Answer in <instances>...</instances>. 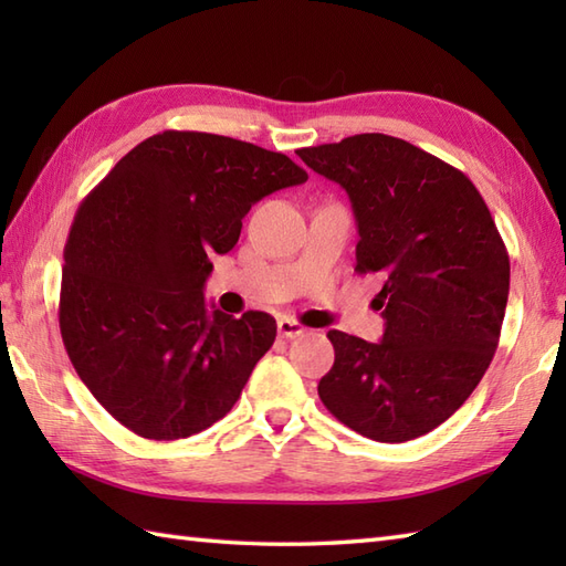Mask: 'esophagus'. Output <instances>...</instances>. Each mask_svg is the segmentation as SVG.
I'll use <instances>...</instances> for the list:
<instances>
[{
  "label": "esophagus",
  "instance_id": "esophagus-1",
  "mask_svg": "<svg viewBox=\"0 0 566 566\" xmlns=\"http://www.w3.org/2000/svg\"><path fill=\"white\" fill-rule=\"evenodd\" d=\"M276 331H280L282 338H290V340H292V338H298V335L306 333V328L302 326V323L290 318V316H284V318L276 321Z\"/></svg>",
  "mask_w": 566,
  "mask_h": 566
}]
</instances>
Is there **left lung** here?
<instances>
[{
	"label": "left lung",
	"mask_w": 566,
	"mask_h": 566,
	"mask_svg": "<svg viewBox=\"0 0 566 566\" xmlns=\"http://www.w3.org/2000/svg\"><path fill=\"white\" fill-rule=\"evenodd\" d=\"M338 182L357 221V272L377 274L381 343L328 331L323 406L377 442L444 423L482 381L506 314L511 262L464 172L401 138L359 134L296 150Z\"/></svg>",
	"instance_id": "left-lung-1"
}]
</instances>
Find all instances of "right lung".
I'll list each match as a JSON object with an SVG mask.
<instances>
[{
  "mask_svg": "<svg viewBox=\"0 0 566 566\" xmlns=\"http://www.w3.org/2000/svg\"><path fill=\"white\" fill-rule=\"evenodd\" d=\"M306 179L282 153L163 130L84 197L63 252L60 335L118 423L179 440L231 411L276 323L264 311L207 308L209 258L233 250L252 203Z\"/></svg>",
  "mask_w": 566,
  "mask_h": 566,
  "instance_id": "right-lung-1",
  "label": "right lung"
}]
</instances>
